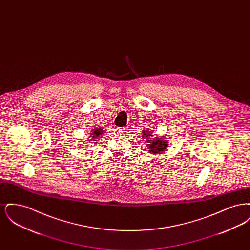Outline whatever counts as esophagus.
<instances>
[{
  "instance_id": "esophagus-1",
  "label": "esophagus",
  "mask_w": 250,
  "mask_h": 250,
  "mask_svg": "<svg viewBox=\"0 0 250 250\" xmlns=\"http://www.w3.org/2000/svg\"><path fill=\"white\" fill-rule=\"evenodd\" d=\"M118 132H119L120 134H123V133L125 132V128H119Z\"/></svg>"
}]
</instances>
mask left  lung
Segmentation results:
<instances>
[{"mask_svg": "<svg viewBox=\"0 0 250 250\" xmlns=\"http://www.w3.org/2000/svg\"><path fill=\"white\" fill-rule=\"evenodd\" d=\"M143 135H144L143 137H146L144 141H150L151 140L150 136H153V135H151V132H149V131H146V133L143 131ZM149 143L148 144L149 145V147H148L149 152L151 154H155V155L164 151V149H166V147L167 146V141L165 139H161V138H157V139L154 140L152 143Z\"/></svg>", "mask_w": 250, "mask_h": 250, "instance_id": "obj_1", "label": "left lung"}]
</instances>
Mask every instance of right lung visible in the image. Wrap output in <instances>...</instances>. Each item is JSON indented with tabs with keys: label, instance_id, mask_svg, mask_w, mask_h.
<instances>
[{
	"label": "right lung",
	"instance_id": "1",
	"mask_svg": "<svg viewBox=\"0 0 250 250\" xmlns=\"http://www.w3.org/2000/svg\"><path fill=\"white\" fill-rule=\"evenodd\" d=\"M102 131H103L102 129H96V130L94 131V132L92 133V135H93L92 137H93V138H96V137H98L99 135H101V134L103 133Z\"/></svg>",
	"mask_w": 250,
	"mask_h": 250
}]
</instances>
